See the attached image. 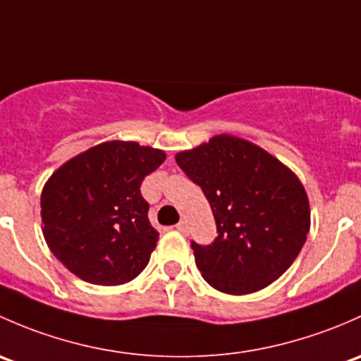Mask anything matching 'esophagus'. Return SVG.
<instances>
[{"mask_svg":"<svg viewBox=\"0 0 361 361\" xmlns=\"http://www.w3.org/2000/svg\"><path fill=\"white\" fill-rule=\"evenodd\" d=\"M176 228H177V229H179V231H180V233H185V231H188V226H185V222H184V221H180V222H179V224H177V226H176Z\"/></svg>","mask_w":361,"mask_h":361,"instance_id":"1","label":"esophagus"}]
</instances>
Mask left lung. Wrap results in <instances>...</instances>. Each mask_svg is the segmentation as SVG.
I'll list each match as a JSON object with an SVG mask.
<instances>
[{"instance_id":"1","label":"left lung","mask_w":361,"mask_h":361,"mask_svg":"<svg viewBox=\"0 0 361 361\" xmlns=\"http://www.w3.org/2000/svg\"><path fill=\"white\" fill-rule=\"evenodd\" d=\"M205 192L217 238L191 241L207 283L231 295L257 292L281 276L306 243L310 200L290 169L262 147L235 135H215L176 156Z\"/></svg>"}]
</instances>
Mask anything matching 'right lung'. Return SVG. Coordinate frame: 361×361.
<instances>
[{
  "label": "right lung",
  "mask_w": 361,
  "mask_h": 361,
  "mask_svg": "<svg viewBox=\"0 0 361 361\" xmlns=\"http://www.w3.org/2000/svg\"><path fill=\"white\" fill-rule=\"evenodd\" d=\"M165 153L111 140L55 170L42 192L43 236L73 274L94 285H123L147 266L159 233L140 195Z\"/></svg>",
  "instance_id": "1"
}]
</instances>
